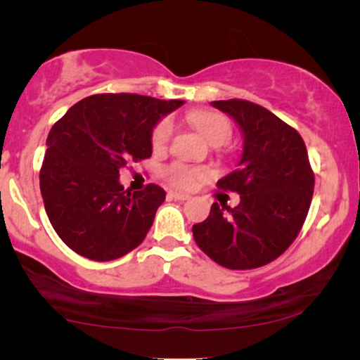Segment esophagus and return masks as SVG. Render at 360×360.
Segmentation results:
<instances>
[{"mask_svg": "<svg viewBox=\"0 0 360 360\" xmlns=\"http://www.w3.org/2000/svg\"><path fill=\"white\" fill-rule=\"evenodd\" d=\"M169 198L185 201V200L190 198V195L188 193H181V191H174V190H172V191H169Z\"/></svg>", "mask_w": 360, "mask_h": 360, "instance_id": "34e87169", "label": "esophagus"}]
</instances>
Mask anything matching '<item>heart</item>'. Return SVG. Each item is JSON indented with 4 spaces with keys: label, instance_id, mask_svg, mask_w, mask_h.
I'll return each mask as SVG.
<instances>
[{
    "label": "heart",
    "instance_id": "b5f03b06",
    "mask_svg": "<svg viewBox=\"0 0 360 360\" xmlns=\"http://www.w3.org/2000/svg\"><path fill=\"white\" fill-rule=\"evenodd\" d=\"M188 120L206 137V141L216 147L228 144L233 137V122L221 112L195 111L188 116ZM172 136H174V121L170 117H164L157 122L154 131H152L150 142L154 150H165L170 144ZM162 175L170 185L179 186V188H191L196 181L206 179L210 175V170L205 167H193L184 164V162H174L162 170Z\"/></svg>",
    "mask_w": 360,
    "mask_h": 360
}]
</instances>
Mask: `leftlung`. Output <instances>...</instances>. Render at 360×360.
<instances>
[{
  "instance_id": "obj_1",
  "label": "left lung",
  "mask_w": 360,
  "mask_h": 360,
  "mask_svg": "<svg viewBox=\"0 0 360 360\" xmlns=\"http://www.w3.org/2000/svg\"><path fill=\"white\" fill-rule=\"evenodd\" d=\"M229 115L244 136L238 169L218 188L240 195L238 206L213 203L193 224L198 248L231 270L272 262L297 239L313 198L314 174L302 136L264 106L245 100L211 101Z\"/></svg>"
}]
</instances>
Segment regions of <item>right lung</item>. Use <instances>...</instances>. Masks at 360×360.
<instances>
[{
  "label": "right lung",
  "instance_id": "add662e5",
  "mask_svg": "<svg viewBox=\"0 0 360 360\" xmlns=\"http://www.w3.org/2000/svg\"><path fill=\"white\" fill-rule=\"evenodd\" d=\"M181 100L134 93L83 98L52 126L41 174L46 213L63 243L98 262L136 249L154 223L165 191L149 184L129 193L120 170L152 155V129Z\"/></svg>",
  "mask_w": 360,
  "mask_h": 360
}]
</instances>
